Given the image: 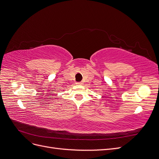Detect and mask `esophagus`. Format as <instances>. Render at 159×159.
Masks as SVG:
<instances>
[{"label":"esophagus","instance_id":"esophagus-1","mask_svg":"<svg viewBox=\"0 0 159 159\" xmlns=\"http://www.w3.org/2000/svg\"><path fill=\"white\" fill-rule=\"evenodd\" d=\"M82 84H83V82H77L76 83L77 85H82Z\"/></svg>","mask_w":159,"mask_h":159}]
</instances>
